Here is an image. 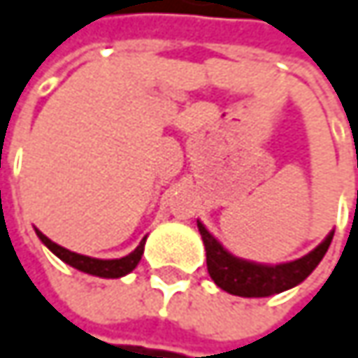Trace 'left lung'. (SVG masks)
I'll list each match as a JSON object with an SVG mask.
<instances>
[{
    "label": "left lung",
    "instance_id": "8db88e82",
    "mask_svg": "<svg viewBox=\"0 0 358 358\" xmlns=\"http://www.w3.org/2000/svg\"><path fill=\"white\" fill-rule=\"evenodd\" d=\"M196 225L203 236V244L207 250V268L215 285L240 297H268L299 285L320 264L334 238V234H330L315 250L299 260L268 266L236 258L213 238L201 221H196Z\"/></svg>",
    "mask_w": 358,
    "mask_h": 358
}]
</instances>
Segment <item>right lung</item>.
I'll return each instance as SVG.
<instances>
[{"label":"right lung","instance_id":"right-lung-1","mask_svg":"<svg viewBox=\"0 0 358 358\" xmlns=\"http://www.w3.org/2000/svg\"><path fill=\"white\" fill-rule=\"evenodd\" d=\"M36 236L65 264H69V266H73V268H78L82 273H87V275L102 276V278H118V276L129 275L139 264V260L143 256V248H145V238H143L141 244L137 245L129 256H122V258H116V260H100V258H90V256H83V254H76V252H71V250H67L63 245L55 244L45 234H41L38 229H36Z\"/></svg>","mask_w":358,"mask_h":358}]
</instances>
